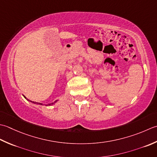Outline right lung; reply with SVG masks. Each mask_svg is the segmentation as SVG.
<instances>
[{
	"instance_id": "right-lung-1",
	"label": "right lung",
	"mask_w": 157,
	"mask_h": 157,
	"mask_svg": "<svg viewBox=\"0 0 157 157\" xmlns=\"http://www.w3.org/2000/svg\"><path fill=\"white\" fill-rule=\"evenodd\" d=\"M25 99H26V98H25V96H24ZM26 100H28V101H30V102H32V103H34V104H40V105H42V104H40V103H37V102H34V101H30L29 100H28V99H26ZM57 101H58V100H56V101H54L53 102V103H52V104H55V103H56V102Z\"/></svg>"
}]
</instances>
